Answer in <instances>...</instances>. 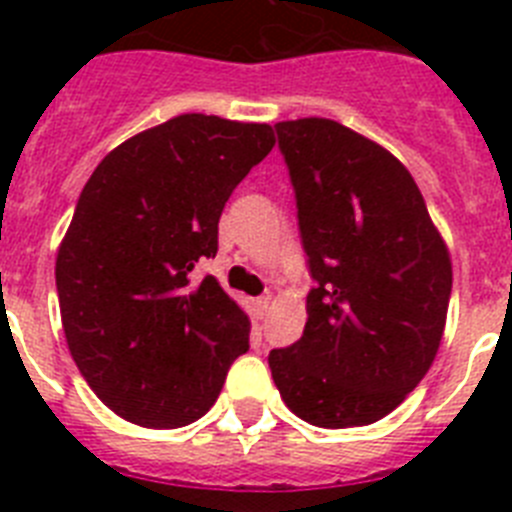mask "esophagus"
<instances>
[{
    "label": "esophagus",
    "instance_id": "1",
    "mask_svg": "<svg viewBox=\"0 0 512 512\" xmlns=\"http://www.w3.org/2000/svg\"><path fill=\"white\" fill-rule=\"evenodd\" d=\"M269 305H271V297H256V300L251 302V310L256 318H266V312H269Z\"/></svg>",
    "mask_w": 512,
    "mask_h": 512
}]
</instances>
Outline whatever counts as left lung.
Instances as JSON below:
<instances>
[{
    "instance_id": "8db88e82",
    "label": "left lung",
    "mask_w": 512,
    "mask_h": 512,
    "mask_svg": "<svg viewBox=\"0 0 512 512\" xmlns=\"http://www.w3.org/2000/svg\"><path fill=\"white\" fill-rule=\"evenodd\" d=\"M277 135L315 287L300 341L269 354L271 377L305 423H377L436 359L449 248L387 148L328 117L277 122Z\"/></svg>"
}]
</instances>
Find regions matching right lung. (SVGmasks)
<instances>
[{
	"label": "right lung",
	"instance_id": "add662e5",
	"mask_svg": "<svg viewBox=\"0 0 512 512\" xmlns=\"http://www.w3.org/2000/svg\"><path fill=\"white\" fill-rule=\"evenodd\" d=\"M266 122L171 117L102 158L56 256L66 343L94 395L143 428H182L215 405L251 320L215 277L233 189L274 148Z\"/></svg>",
	"mask_w": 512,
	"mask_h": 512
}]
</instances>
